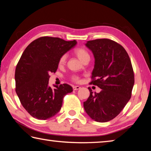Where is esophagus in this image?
<instances>
[{
    "instance_id": "1",
    "label": "esophagus",
    "mask_w": 151,
    "mask_h": 151,
    "mask_svg": "<svg viewBox=\"0 0 151 151\" xmlns=\"http://www.w3.org/2000/svg\"><path fill=\"white\" fill-rule=\"evenodd\" d=\"M73 88L74 91H77V90H78V89L81 88V87L79 86H74Z\"/></svg>"
}]
</instances>
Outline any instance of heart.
Listing matches in <instances>:
<instances>
[{
    "label": "heart",
    "instance_id": "heart-1",
    "mask_svg": "<svg viewBox=\"0 0 151 151\" xmlns=\"http://www.w3.org/2000/svg\"><path fill=\"white\" fill-rule=\"evenodd\" d=\"M73 54L77 57L81 62H85V61H89L90 60V55L88 52L84 48L77 47L73 50ZM66 60V56L63 55L60 57L58 60V65L63 66L65 65ZM70 80L73 82H78L79 81V78L77 76L73 75L70 77Z\"/></svg>",
    "mask_w": 151,
    "mask_h": 151
}]
</instances>
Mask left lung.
Masks as SVG:
<instances>
[{
	"mask_svg": "<svg viewBox=\"0 0 151 151\" xmlns=\"http://www.w3.org/2000/svg\"><path fill=\"white\" fill-rule=\"evenodd\" d=\"M86 46L93 52L95 64L90 84L99 86V93H93L84 102L88 115L96 122L113 119L131 99L134 75L131 59L119 43L108 39L87 41Z\"/></svg>",
	"mask_w": 151,
	"mask_h": 151,
	"instance_id": "left-lung-1",
	"label": "left lung"
}]
</instances>
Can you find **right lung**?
<instances>
[{"mask_svg":"<svg viewBox=\"0 0 151 151\" xmlns=\"http://www.w3.org/2000/svg\"><path fill=\"white\" fill-rule=\"evenodd\" d=\"M76 40L42 37L28 45L15 70L16 93L20 103L32 117L50 119L62 107L63 98L73 91L67 84L48 86L50 73H56L62 55L75 47Z\"/></svg>","mask_w":151,"mask_h":151,"instance_id":"right-lung-1","label":"right lung"}]
</instances>
